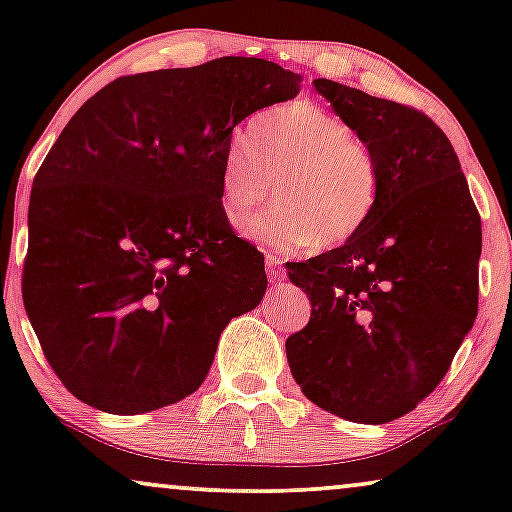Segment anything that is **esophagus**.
Listing matches in <instances>:
<instances>
[{"label":"esophagus","instance_id":"1","mask_svg":"<svg viewBox=\"0 0 512 512\" xmlns=\"http://www.w3.org/2000/svg\"><path fill=\"white\" fill-rule=\"evenodd\" d=\"M267 272H269V279L272 281H281L286 276V269L284 264L276 255H267Z\"/></svg>","mask_w":512,"mask_h":512}]
</instances>
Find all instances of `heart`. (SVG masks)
I'll list each match as a JSON object with an SVG mask.
<instances>
[{"label":"heart","instance_id":"b5f03b06","mask_svg":"<svg viewBox=\"0 0 512 512\" xmlns=\"http://www.w3.org/2000/svg\"><path fill=\"white\" fill-rule=\"evenodd\" d=\"M279 202L250 221L248 236L279 252L337 248L366 228L380 202V166L354 129L310 101L257 117L223 154L221 211L240 226L274 195Z\"/></svg>","mask_w":512,"mask_h":512}]
</instances>
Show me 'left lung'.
<instances>
[{
  "instance_id": "8db88e82",
  "label": "left lung",
  "mask_w": 512,
  "mask_h": 512,
  "mask_svg": "<svg viewBox=\"0 0 512 512\" xmlns=\"http://www.w3.org/2000/svg\"><path fill=\"white\" fill-rule=\"evenodd\" d=\"M313 86L368 146L383 185L354 240L286 264L313 305L308 325L286 339V358L320 409L387 424L436 390L472 330L481 219L431 117L330 79Z\"/></svg>"
}]
</instances>
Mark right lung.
<instances>
[{
    "instance_id": "right-lung-1",
    "label": "right lung",
    "mask_w": 512,
    "mask_h": 512,
    "mask_svg": "<svg viewBox=\"0 0 512 512\" xmlns=\"http://www.w3.org/2000/svg\"><path fill=\"white\" fill-rule=\"evenodd\" d=\"M301 74L257 57L115 79L76 110L33 180L23 305L64 387L108 414L180 402L223 327L267 291L221 211L236 125Z\"/></svg>"
}]
</instances>
